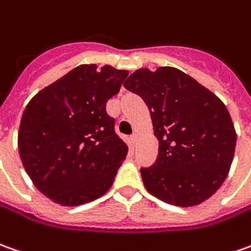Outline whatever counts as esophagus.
Wrapping results in <instances>:
<instances>
[{
    "mask_svg": "<svg viewBox=\"0 0 251 251\" xmlns=\"http://www.w3.org/2000/svg\"><path fill=\"white\" fill-rule=\"evenodd\" d=\"M137 142H138V135L137 134H132L131 135V144L134 146H137Z\"/></svg>",
    "mask_w": 251,
    "mask_h": 251,
    "instance_id": "esophagus-1",
    "label": "esophagus"
}]
</instances>
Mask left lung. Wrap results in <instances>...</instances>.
I'll list each match as a JSON object with an SVG mask.
<instances>
[{"label":"left lung","instance_id":"8db88e82","mask_svg":"<svg viewBox=\"0 0 251 251\" xmlns=\"http://www.w3.org/2000/svg\"><path fill=\"white\" fill-rule=\"evenodd\" d=\"M124 87L149 107L159 154L141 169L146 191L191 207L217 192L229 173L236 131L223 100L176 67L138 69Z\"/></svg>","mask_w":251,"mask_h":251}]
</instances>
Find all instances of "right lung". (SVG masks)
<instances>
[{
    "label": "right lung",
    "mask_w": 251,
    "mask_h": 251,
    "mask_svg": "<svg viewBox=\"0 0 251 251\" xmlns=\"http://www.w3.org/2000/svg\"><path fill=\"white\" fill-rule=\"evenodd\" d=\"M127 70L81 65L45 87L28 102L18 146L23 167L47 198L80 206L105 195L128 146L114 131L106 102Z\"/></svg>",
    "instance_id": "add662e5"
}]
</instances>
